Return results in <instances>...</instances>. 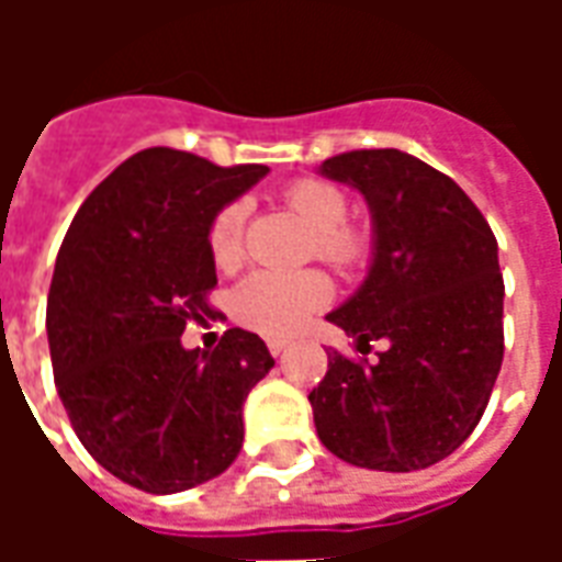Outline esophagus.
Returning a JSON list of instances; mask_svg holds the SVG:
<instances>
[{"label": "esophagus", "mask_w": 562, "mask_h": 562, "mask_svg": "<svg viewBox=\"0 0 562 562\" xmlns=\"http://www.w3.org/2000/svg\"><path fill=\"white\" fill-rule=\"evenodd\" d=\"M285 346H289L285 340H268V349H270V355H273V358L285 352Z\"/></svg>", "instance_id": "1"}]
</instances>
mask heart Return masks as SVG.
Wrapping results in <instances>:
<instances>
[{
  "label": "heart",
  "mask_w": 562,
  "mask_h": 562,
  "mask_svg": "<svg viewBox=\"0 0 562 562\" xmlns=\"http://www.w3.org/2000/svg\"><path fill=\"white\" fill-rule=\"evenodd\" d=\"M285 201L316 232V256L322 261L340 270L364 265L370 256V240L364 232L346 225L349 195L340 186L322 177H304L289 186ZM244 225L246 201L225 204L210 222L207 246L220 268H234L240 261ZM330 294V280L318 270H256L232 292V316L265 337H292L294 330L304 328L310 313L328 304Z\"/></svg>",
  "instance_id": "1"
}]
</instances>
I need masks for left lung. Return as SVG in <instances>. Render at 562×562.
<instances>
[{
    "mask_svg": "<svg viewBox=\"0 0 562 562\" xmlns=\"http://www.w3.org/2000/svg\"><path fill=\"white\" fill-rule=\"evenodd\" d=\"M318 173L364 195L373 261L328 313L376 364L328 355L310 391L322 446L352 467L413 472L475 430L503 364L496 237L451 177L401 149H352Z\"/></svg>",
    "mask_w": 562,
    "mask_h": 562,
    "instance_id": "left-lung-1",
    "label": "left lung"
}]
</instances>
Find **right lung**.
I'll use <instances>...</instances> for the list:
<instances>
[{
	"instance_id": "add662e5",
	"label": "right lung",
	"mask_w": 562,
	"mask_h": 562,
	"mask_svg": "<svg viewBox=\"0 0 562 562\" xmlns=\"http://www.w3.org/2000/svg\"><path fill=\"white\" fill-rule=\"evenodd\" d=\"M268 173L171 147L135 153L71 220L47 294V342L75 434L120 482L177 494L216 479L244 446V401L273 367L258 334L186 349L210 316L213 216Z\"/></svg>"
}]
</instances>
